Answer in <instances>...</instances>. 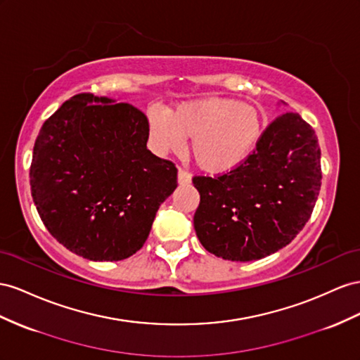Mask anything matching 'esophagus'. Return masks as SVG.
<instances>
[{"label":"esophagus","mask_w":360,"mask_h":360,"mask_svg":"<svg viewBox=\"0 0 360 360\" xmlns=\"http://www.w3.org/2000/svg\"><path fill=\"white\" fill-rule=\"evenodd\" d=\"M179 183L180 184H189L191 183V172L179 167Z\"/></svg>","instance_id":"1"}]
</instances>
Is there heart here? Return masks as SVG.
<instances>
[{
	"label": "heart",
	"instance_id": "heart-1",
	"mask_svg": "<svg viewBox=\"0 0 360 360\" xmlns=\"http://www.w3.org/2000/svg\"><path fill=\"white\" fill-rule=\"evenodd\" d=\"M147 116L158 151H179L183 139H191L193 160L215 176L242 167L259 147L265 129L257 108L222 96L181 103L171 113L151 105Z\"/></svg>",
	"mask_w": 360,
	"mask_h": 360
}]
</instances>
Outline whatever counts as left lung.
Segmentation results:
<instances>
[{
    "mask_svg": "<svg viewBox=\"0 0 360 360\" xmlns=\"http://www.w3.org/2000/svg\"><path fill=\"white\" fill-rule=\"evenodd\" d=\"M321 179L315 130L298 113L277 116L242 167L215 177L193 176L200 192L193 227L201 245L238 262L286 247L312 215Z\"/></svg>",
    "mask_w": 360,
    "mask_h": 360,
    "instance_id": "1",
    "label": "left lung"
}]
</instances>
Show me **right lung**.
Returning a JSON list of instances; mask_svg holds the SVG:
<instances>
[{
  "label": "right lung",
  "mask_w": 360,
  "mask_h": 360,
  "mask_svg": "<svg viewBox=\"0 0 360 360\" xmlns=\"http://www.w3.org/2000/svg\"><path fill=\"white\" fill-rule=\"evenodd\" d=\"M148 118L127 103L77 94L39 131L32 197L48 231L89 260H122L147 240L177 168L147 150Z\"/></svg>",
  "instance_id": "1"
}]
</instances>
